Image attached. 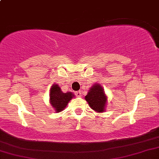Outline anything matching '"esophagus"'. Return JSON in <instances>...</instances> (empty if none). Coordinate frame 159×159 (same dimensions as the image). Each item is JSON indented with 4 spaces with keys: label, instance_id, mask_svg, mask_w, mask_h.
<instances>
[{
    "label": "esophagus",
    "instance_id": "34e87169",
    "mask_svg": "<svg viewBox=\"0 0 159 159\" xmlns=\"http://www.w3.org/2000/svg\"><path fill=\"white\" fill-rule=\"evenodd\" d=\"M75 95L77 97H81V95H82V91L81 90H79V91H77L75 93Z\"/></svg>",
    "mask_w": 159,
    "mask_h": 159
}]
</instances>
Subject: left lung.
<instances>
[{
  "label": "left lung",
  "mask_w": 159,
  "mask_h": 159,
  "mask_svg": "<svg viewBox=\"0 0 159 159\" xmlns=\"http://www.w3.org/2000/svg\"><path fill=\"white\" fill-rule=\"evenodd\" d=\"M85 100L88 104L96 112H104L106 110L107 96L105 94L104 88L99 84L95 83L89 89Z\"/></svg>",
  "instance_id": "left-lung-1"
}]
</instances>
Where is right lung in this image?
Instances as JSON below:
<instances>
[{"mask_svg":"<svg viewBox=\"0 0 159 159\" xmlns=\"http://www.w3.org/2000/svg\"><path fill=\"white\" fill-rule=\"evenodd\" d=\"M73 97H75L74 94L71 92L63 93L57 84L52 86L49 90V103L55 112H60L64 110L69 101L72 100Z\"/></svg>","mask_w":159,"mask_h":159,"instance_id":"1","label":"right lung"}]
</instances>
